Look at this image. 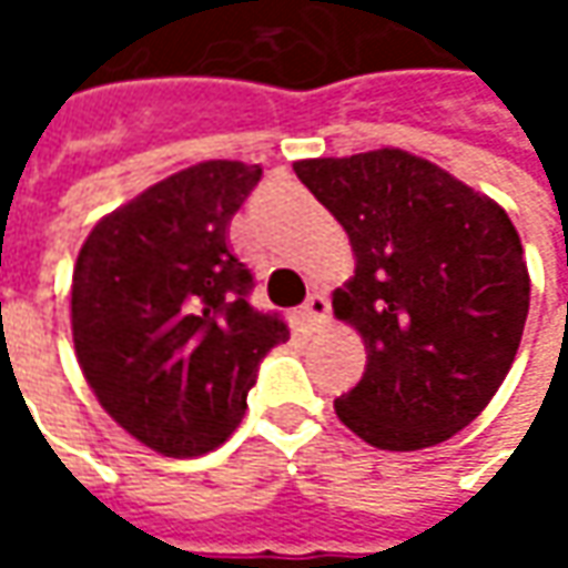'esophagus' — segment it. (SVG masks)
Returning a JSON list of instances; mask_svg holds the SVG:
<instances>
[{"label":"esophagus","mask_w":568,"mask_h":568,"mask_svg":"<svg viewBox=\"0 0 568 568\" xmlns=\"http://www.w3.org/2000/svg\"><path fill=\"white\" fill-rule=\"evenodd\" d=\"M300 316H303V322L313 328V332H318V328H325L328 325V318H332V313H328V300H325V294H313L303 306H300Z\"/></svg>","instance_id":"esophagus-1"}]
</instances>
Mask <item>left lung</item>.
<instances>
[{
  "mask_svg": "<svg viewBox=\"0 0 568 568\" xmlns=\"http://www.w3.org/2000/svg\"><path fill=\"white\" fill-rule=\"evenodd\" d=\"M300 183L347 230L354 277L335 316L366 344L335 414L363 443L414 452L490 404L521 344L531 281L509 214L398 148L296 161Z\"/></svg>",
  "mask_w": 568,
  "mask_h": 568,
  "instance_id": "obj_1",
  "label": "left lung"
}]
</instances>
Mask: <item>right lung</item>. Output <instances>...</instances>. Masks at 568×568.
Here are the masks:
<instances>
[{
	"instance_id": "obj_1",
	"label": "right lung",
	"mask_w": 568,
	"mask_h": 568,
	"mask_svg": "<svg viewBox=\"0 0 568 568\" xmlns=\"http://www.w3.org/2000/svg\"><path fill=\"white\" fill-rule=\"evenodd\" d=\"M262 166L205 161L88 233L72 274V338L103 410L166 458L217 448L246 414L258 363L291 338L250 303L230 217Z\"/></svg>"
}]
</instances>
